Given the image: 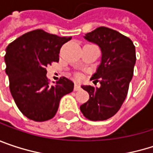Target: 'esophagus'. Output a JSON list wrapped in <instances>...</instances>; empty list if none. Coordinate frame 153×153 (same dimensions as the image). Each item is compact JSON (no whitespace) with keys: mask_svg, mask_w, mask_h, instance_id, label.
<instances>
[{"mask_svg":"<svg viewBox=\"0 0 153 153\" xmlns=\"http://www.w3.org/2000/svg\"><path fill=\"white\" fill-rule=\"evenodd\" d=\"M79 89H80V86H79L78 83H75V84H74V90H75V91H78V90H79Z\"/></svg>","mask_w":153,"mask_h":153,"instance_id":"1","label":"esophagus"}]
</instances>
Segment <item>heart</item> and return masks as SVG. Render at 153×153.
Here are the masks:
<instances>
[{
	"instance_id": "obj_1",
	"label": "heart",
	"mask_w": 153,
	"mask_h": 153,
	"mask_svg": "<svg viewBox=\"0 0 153 153\" xmlns=\"http://www.w3.org/2000/svg\"><path fill=\"white\" fill-rule=\"evenodd\" d=\"M77 77L79 78V77H80V75H79V74H77Z\"/></svg>"
}]
</instances>
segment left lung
I'll use <instances>...</instances> for the list:
<instances>
[{
    "label": "left lung",
    "instance_id": "obj_1",
    "mask_svg": "<svg viewBox=\"0 0 153 153\" xmlns=\"http://www.w3.org/2000/svg\"><path fill=\"white\" fill-rule=\"evenodd\" d=\"M84 38L98 45L101 63L91 79L100 87L82 85L89 99L79 109L90 120H105L121 107L128 91L136 64V48L132 41L119 32L101 26L85 34Z\"/></svg>",
    "mask_w": 153,
    "mask_h": 153
}]
</instances>
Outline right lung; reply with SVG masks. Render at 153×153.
I'll return each mask as SVG.
<instances>
[{
	"label": "right lung",
	"mask_w": 153,
	"mask_h": 153,
	"mask_svg": "<svg viewBox=\"0 0 153 153\" xmlns=\"http://www.w3.org/2000/svg\"><path fill=\"white\" fill-rule=\"evenodd\" d=\"M71 39L37 29L23 34L6 48L5 72L10 90L16 106L28 119H52L61 98L74 90L71 79L63 77L50 85L46 76V67L58 62L61 47Z\"/></svg>",
	"instance_id": "obj_1"
}]
</instances>
